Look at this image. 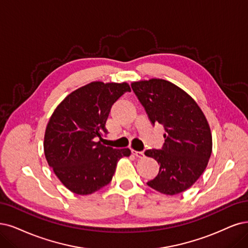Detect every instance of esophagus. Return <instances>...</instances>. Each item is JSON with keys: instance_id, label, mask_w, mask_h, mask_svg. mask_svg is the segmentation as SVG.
<instances>
[{"instance_id": "esophagus-1", "label": "esophagus", "mask_w": 248, "mask_h": 248, "mask_svg": "<svg viewBox=\"0 0 248 248\" xmlns=\"http://www.w3.org/2000/svg\"><path fill=\"white\" fill-rule=\"evenodd\" d=\"M132 152H133V154L135 155L136 157H138V158H143V157H144V152H143V151H136V150H132Z\"/></svg>"}]
</instances>
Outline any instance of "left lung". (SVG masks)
I'll return each instance as SVG.
<instances>
[{"mask_svg": "<svg viewBox=\"0 0 248 248\" xmlns=\"http://www.w3.org/2000/svg\"><path fill=\"white\" fill-rule=\"evenodd\" d=\"M131 86L151 124H160L166 131L162 149L145 151L160 164L158 175L147 185L162 194H179L207 167L213 138L206 117L194 99L170 81L151 78Z\"/></svg>", "mask_w": 248, "mask_h": 248, "instance_id": "1", "label": "left lung"}]
</instances>
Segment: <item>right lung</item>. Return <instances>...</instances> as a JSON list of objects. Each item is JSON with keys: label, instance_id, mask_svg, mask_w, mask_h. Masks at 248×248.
Here are the masks:
<instances>
[{"label": "right lung", "instance_id": "right-lung-1", "mask_svg": "<svg viewBox=\"0 0 248 248\" xmlns=\"http://www.w3.org/2000/svg\"><path fill=\"white\" fill-rule=\"evenodd\" d=\"M125 92L126 82L93 81L70 93L54 110L46 127L44 152L55 175L68 190L88 195L112 180L117 161L129 148L114 149L101 141L110 109Z\"/></svg>", "mask_w": 248, "mask_h": 248}]
</instances>
